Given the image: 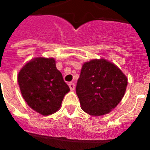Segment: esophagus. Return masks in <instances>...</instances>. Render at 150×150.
I'll use <instances>...</instances> for the list:
<instances>
[{"instance_id": "esophagus-1", "label": "esophagus", "mask_w": 150, "mask_h": 150, "mask_svg": "<svg viewBox=\"0 0 150 150\" xmlns=\"http://www.w3.org/2000/svg\"><path fill=\"white\" fill-rule=\"evenodd\" d=\"M69 85V88H70V89L71 90V91H74L75 90V83H72V82H71V83H68Z\"/></svg>"}]
</instances>
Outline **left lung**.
<instances>
[{"mask_svg":"<svg viewBox=\"0 0 150 150\" xmlns=\"http://www.w3.org/2000/svg\"><path fill=\"white\" fill-rule=\"evenodd\" d=\"M127 84L126 76L116 65L105 59H93L82 67L76 94L85 112L102 116L120 102Z\"/></svg>","mask_w":150,"mask_h":150,"instance_id":"8db88e82","label":"left lung"}]
</instances>
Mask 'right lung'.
Wrapping results in <instances>:
<instances>
[{
	"instance_id": "right-lung-1",
	"label": "right lung",
	"mask_w": 150,
	"mask_h": 150,
	"mask_svg": "<svg viewBox=\"0 0 150 150\" xmlns=\"http://www.w3.org/2000/svg\"><path fill=\"white\" fill-rule=\"evenodd\" d=\"M21 95L30 107L43 116L59 110L69 91L54 59L36 58L21 68L18 76Z\"/></svg>"
}]
</instances>
